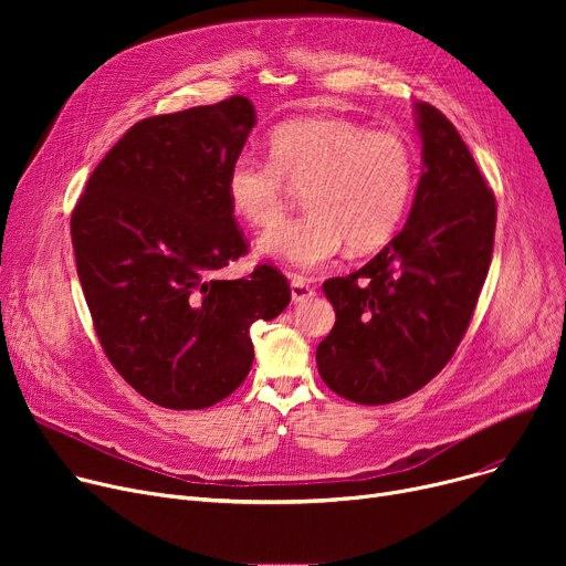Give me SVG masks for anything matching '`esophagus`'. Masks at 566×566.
I'll return each instance as SVG.
<instances>
[{"label":"esophagus","instance_id":"34e87169","mask_svg":"<svg viewBox=\"0 0 566 566\" xmlns=\"http://www.w3.org/2000/svg\"><path fill=\"white\" fill-rule=\"evenodd\" d=\"M314 295V286L310 284L307 277H301V275H293L291 277V301L298 305V303H305L307 298H312Z\"/></svg>","mask_w":566,"mask_h":566}]
</instances>
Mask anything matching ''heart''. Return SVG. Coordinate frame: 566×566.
<instances>
[{"instance_id": "obj_1", "label": "heart", "mask_w": 566, "mask_h": 566, "mask_svg": "<svg viewBox=\"0 0 566 566\" xmlns=\"http://www.w3.org/2000/svg\"><path fill=\"white\" fill-rule=\"evenodd\" d=\"M268 154L271 160L231 163L227 197L243 222L271 229L284 218L291 190L303 192L307 213L259 241L263 256L301 271L331 261L344 243L353 252L380 248L403 220L418 174L408 139L339 116L277 126Z\"/></svg>"}]
</instances>
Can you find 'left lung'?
Listing matches in <instances>:
<instances>
[{
	"label": "left lung",
	"instance_id": "left-lung-1",
	"mask_svg": "<svg viewBox=\"0 0 566 566\" xmlns=\"http://www.w3.org/2000/svg\"><path fill=\"white\" fill-rule=\"evenodd\" d=\"M422 176L406 227L367 265L323 284L337 321L316 367L339 397L399 401L442 371L478 307L495 235V197L459 130L415 105Z\"/></svg>",
	"mask_w": 566,
	"mask_h": 566
}]
</instances>
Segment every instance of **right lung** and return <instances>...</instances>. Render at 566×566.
Here are the masks:
<instances>
[{
	"label": "right lung",
	"instance_id": "obj_1",
	"mask_svg": "<svg viewBox=\"0 0 566 566\" xmlns=\"http://www.w3.org/2000/svg\"><path fill=\"white\" fill-rule=\"evenodd\" d=\"M245 96L137 122L88 176L73 208L77 277L101 346L142 397L197 410L229 397L254 360L250 328L291 301L286 277L248 254L227 171L254 128Z\"/></svg>",
	"mask_w": 566,
	"mask_h": 566
}]
</instances>
